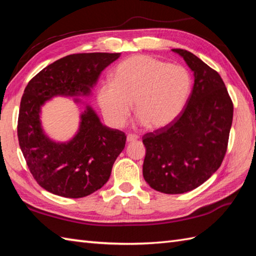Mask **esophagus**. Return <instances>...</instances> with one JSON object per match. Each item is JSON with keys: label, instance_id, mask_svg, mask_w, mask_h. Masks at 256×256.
<instances>
[{"label": "esophagus", "instance_id": "obj_1", "mask_svg": "<svg viewBox=\"0 0 256 256\" xmlns=\"http://www.w3.org/2000/svg\"><path fill=\"white\" fill-rule=\"evenodd\" d=\"M138 138V135H134V134H128L126 136V142L128 143H131V142H134V140H136Z\"/></svg>", "mask_w": 256, "mask_h": 256}]
</instances>
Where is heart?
I'll return each instance as SVG.
<instances>
[{"instance_id": "heart-1", "label": "heart", "mask_w": 256, "mask_h": 256, "mask_svg": "<svg viewBox=\"0 0 256 256\" xmlns=\"http://www.w3.org/2000/svg\"><path fill=\"white\" fill-rule=\"evenodd\" d=\"M192 86V74L184 67L136 55L118 64L114 81L101 82L96 100L103 116L114 128L128 121L134 102L138 121L152 130H160L182 112Z\"/></svg>"}]
</instances>
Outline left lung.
<instances>
[{
	"instance_id": "obj_1",
	"label": "left lung",
	"mask_w": 256,
	"mask_h": 256,
	"mask_svg": "<svg viewBox=\"0 0 256 256\" xmlns=\"http://www.w3.org/2000/svg\"><path fill=\"white\" fill-rule=\"evenodd\" d=\"M194 72L186 106L168 126L143 136V176L162 194L194 190L218 170L224 158L233 103L220 74L190 52L172 50Z\"/></svg>"
}]
</instances>
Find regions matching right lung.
Returning <instances> with one entry per match:
<instances>
[{"label": "right lung", "instance_id": "obj_1", "mask_svg": "<svg viewBox=\"0 0 256 256\" xmlns=\"http://www.w3.org/2000/svg\"><path fill=\"white\" fill-rule=\"evenodd\" d=\"M121 54H74L44 68L26 86L22 96L18 136L32 177L47 192L82 198L100 189L124 150L122 131L103 125L90 106L80 114L79 128L67 142H56L42 126L40 111L55 96L91 94L100 74Z\"/></svg>", "mask_w": 256, "mask_h": 256}]
</instances>
